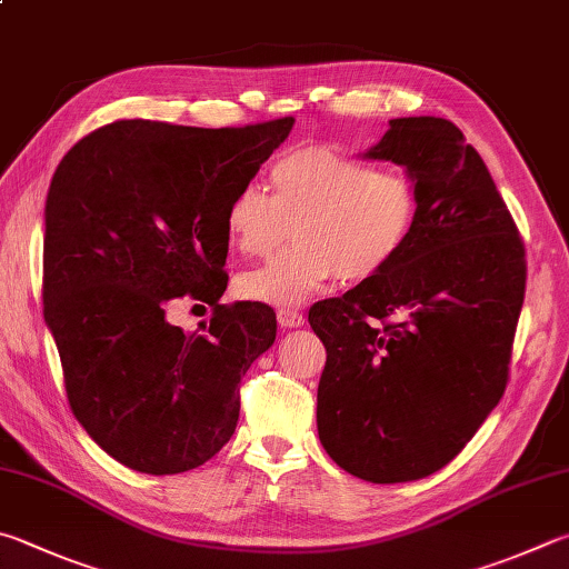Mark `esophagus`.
Listing matches in <instances>:
<instances>
[{
    "instance_id": "obj_1",
    "label": "esophagus",
    "mask_w": 569,
    "mask_h": 569,
    "mask_svg": "<svg viewBox=\"0 0 569 569\" xmlns=\"http://www.w3.org/2000/svg\"><path fill=\"white\" fill-rule=\"evenodd\" d=\"M276 318H278V326H281V328H298V326H303V320H306L303 313L293 311V308H278Z\"/></svg>"
}]
</instances>
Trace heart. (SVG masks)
I'll return each instance as SVG.
<instances>
[{"mask_svg":"<svg viewBox=\"0 0 569 569\" xmlns=\"http://www.w3.org/2000/svg\"><path fill=\"white\" fill-rule=\"evenodd\" d=\"M418 216V186L406 173L328 147L288 151L271 167V193L246 183L226 203V236L241 256L271 253L293 221L296 243L241 273L236 291L246 301L296 306L338 276L370 281L406 251Z\"/></svg>","mask_w":569,"mask_h":569,"instance_id":"b5f03b06","label":"heart"}]
</instances>
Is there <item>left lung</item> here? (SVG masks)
I'll return each mask as SVG.
<instances>
[{
    "label": "left lung",
    "mask_w": 569,
    "mask_h": 569,
    "mask_svg": "<svg viewBox=\"0 0 569 569\" xmlns=\"http://www.w3.org/2000/svg\"><path fill=\"white\" fill-rule=\"evenodd\" d=\"M366 159L406 167L420 216L386 273L308 311L326 346L320 446L368 482L428 478L458 456L508 386L525 246L456 123L390 119Z\"/></svg>",
    "instance_id": "8db88e82"
}]
</instances>
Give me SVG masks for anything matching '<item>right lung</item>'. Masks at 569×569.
<instances>
[{"instance_id":"add662e5","label":"right lung","mask_w":569,"mask_h":569,"mask_svg":"<svg viewBox=\"0 0 569 569\" xmlns=\"http://www.w3.org/2000/svg\"><path fill=\"white\" fill-rule=\"evenodd\" d=\"M293 117L199 129L123 119L69 149L44 206V320L71 412L113 460L177 475L231 440L241 378L276 340L266 303H219L229 283L226 203L293 129ZM179 297L209 302L183 335Z\"/></svg>"}]
</instances>
